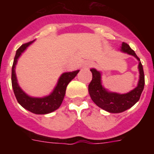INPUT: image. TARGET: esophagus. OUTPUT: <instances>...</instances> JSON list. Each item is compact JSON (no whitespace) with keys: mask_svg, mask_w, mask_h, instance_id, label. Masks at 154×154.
I'll list each match as a JSON object with an SVG mask.
<instances>
[{"mask_svg":"<svg viewBox=\"0 0 154 154\" xmlns=\"http://www.w3.org/2000/svg\"><path fill=\"white\" fill-rule=\"evenodd\" d=\"M92 65V63L90 62H86L83 64V68H85V69H88Z\"/></svg>","mask_w":154,"mask_h":154,"instance_id":"34e87169","label":"esophagus"}]
</instances>
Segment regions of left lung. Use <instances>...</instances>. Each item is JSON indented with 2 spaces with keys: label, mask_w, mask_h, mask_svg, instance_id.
I'll return each instance as SVG.
<instances>
[{
  "label": "left lung",
  "mask_w": 154,
  "mask_h": 154,
  "mask_svg": "<svg viewBox=\"0 0 154 154\" xmlns=\"http://www.w3.org/2000/svg\"><path fill=\"white\" fill-rule=\"evenodd\" d=\"M119 51L135 57L139 62L138 69L140 75L138 84L133 90L124 94L110 92L103 86L101 72L94 68L90 69L92 73V79L89 85V93L91 99L99 108L112 113L123 112L134 106L140 98L145 84L143 65L135 51L131 49L129 45L124 42H123Z\"/></svg>",
  "instance_id": "obj_1"
}]
</instances>
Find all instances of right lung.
I'll return each instance as SVG.
<instances>
[{
	"instance_id": "1",
	"label": "right lung",
	"mask_w": 154,
	"mask_h": 154,
	"mask_svg": "<svg viewBox=\"0 0 154 154\" xmlns=\"http://www.w3.org/2000/svg\"><path fill=\"white\" fill-rule=\"evenodd\" d=\"M34 42L35 40L22 45L16 51L11 70L12 88H13L14 93L17 102L23 108L35 114L44 115V114L54 112L60 107L65 97V90H66L68 84L77 75L79 70L62 73L58 79V82L52 92L48 96H43V97H33L28 95L26 92L22 90L17 82L15 68L18 58L22 55V53L28 48V46L31 45Z\"/></svg>"
}]
</instances>
